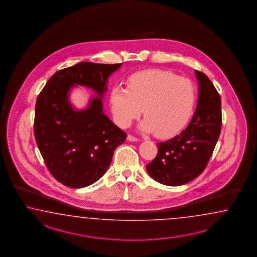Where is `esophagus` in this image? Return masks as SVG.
<instances>
[{
  "instance_id": "obj_1",
  "label": "esophagus",
  "mask_w": 257,
  "mask_h": 257,
  "mask_svg": "<svg viewBox=\"0 0 257 257\" xmlns=\"http://www.w3.org/2000/svg\"><path fill=\"white\" fill-rule=\"evenodd\" d=\"M127 140L130 141V142H137V141H138V138H136V137H134V136H132V135H128Z\"/></svg>"
}]
</instances>
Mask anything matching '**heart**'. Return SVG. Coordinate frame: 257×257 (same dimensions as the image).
I'll return each mask as SVG.
<instances>
[{
	"instance_id": "1",
	"label": "heart",
	"mask_w": 257,
	"mask_h": 257,
	"mask_svg": "<svg viewBox=\"0 0 257 257\" xmlns=\"http://www.w3.org/2000/svg\"><path fill=\"white\" fill-rule=\"evenodd\" d=\"M196 90L190 80L166 70L151 69L132 74L127 86L116 85L109 94L113 118L122 128L142 112V131L169 138L181 131L190 119Z\"/></svg>"
}]
</instances>
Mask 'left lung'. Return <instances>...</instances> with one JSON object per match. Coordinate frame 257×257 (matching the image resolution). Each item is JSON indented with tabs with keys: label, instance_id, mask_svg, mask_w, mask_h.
<instances>
[{
	"label": "left lung",
	"instance_id": "obj_1",
	"mask_svg": "<svg viewBox=\"0 0 257 257\" xmlns=\"http://www.w3.org/2000/svg\"><path fill=\"white\" fill-rule=\"evenodd\" d=\"M199 82L197 108L188 127L175 138L158 143L157 156L147 171L157 182L181 186L204 171L217 143L222 125L221 98L213 82L196 70Z\"/></svg>",
	"mask_w": 257,
	"mask_h": 257
}]
</instances>
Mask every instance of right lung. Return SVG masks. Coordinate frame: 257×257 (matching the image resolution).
I'll return each mask as SVG.
<instances>
[{"label": "right lung", "instance_id": "add662e5", "mask_svg": "<svg viewBox=\"0 0 257 257\" xmlns=\"http://www.w3.org/2000/svg\"><path fill=\"white\" fill-rule=\"evenodd\" d=\"M121 64L81 62L57 71L38 95L34 137L52 175L69 188H84L106 173L126 134L103 113L107 79ZM76 84L93 88L85 110L76 111L69 91Z\"/></svg>", "mask_w": 257, "mask_h": 257}]
</instances>
